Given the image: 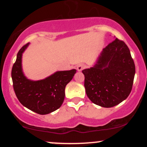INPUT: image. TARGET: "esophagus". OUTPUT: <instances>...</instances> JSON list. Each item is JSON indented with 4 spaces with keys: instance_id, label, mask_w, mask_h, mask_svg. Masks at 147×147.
Returning a JSON list of instances; mask_svg holds the SVG:
<instances>
[{
    "instance_id": "obj_1",
    "label": "esophagus",
    "mask_w": 147,
    "mask_h": 147,
    "mask_svg": "<svg viewBox=\"0 0 147 147\" xmlns=\"http://www.w3.org/2000/svg\"><path fill=\"white\" fill-rule=\"evenodd\" d=\"M85 65L84 64H79V65H77V70H78V71H82L83 69L85 68Z\"/></svg>"
}]
</instances>
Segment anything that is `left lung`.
Instances as JSON below:
<instances>
[{"instance_id": "left-lung-1", "label": "left lung", "mask_w": 147, "mask_h": 147, "mask_svg": "<svg viewBox=\"0 0 147 147\" xmlns=\"http://www.w3.org/2000/svg\"><path fill=\"white\" fill-rule=\"evenodd\" d=\"M82 72L86 92L91 102L111 108L123 102L131 93L136 66L129 48L116 38L103 49L97 63Z\"/></svg>"}]
</instances>
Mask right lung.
<instances>
[{
  "label": "right lung",
  "instance_id": "right-lung-1",
  "mask_svg": "<svg viewBox=\"0 0 147 147\" xmlns=\"http://www.w3.org/2000/svg\"><path fill=\"white\" fill-rule=\"evenodd\" d=\"M28 45L20 49L11 69L14 90L18 101L28 109L40 115L50 113L63 104L65 86L73 78L76 70L57 72L43 80H29L21 68L22 53Z\"/></svg>",
  "mask_w": 147,
  "mask_h": 147
}]
</instances>
